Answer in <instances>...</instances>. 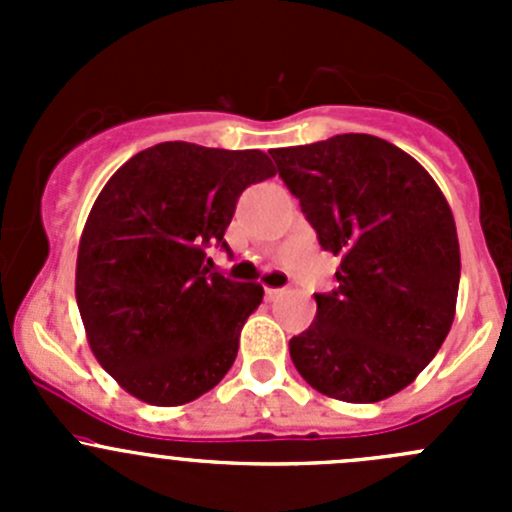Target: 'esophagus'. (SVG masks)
Here are the masks:
<instances>
[{
	"mask_svg": "<svg viewBox=\"0 0 512 512\" xmlns=\"http://www.w3.org/2000/svg\"><path fill=\"white\" fill-rule=\"evenodd\" d=\"M280 294H282V289H277V287H267V289H265V297L270 299V302H272V299L280 297Z\"/></svg>",
	"mask_w": 512,
	"mask_h": 512,
	"instance_id": "esophagus-1",
	"label": "esophagus"
}]
</instances>
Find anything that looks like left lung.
Returning a JSON list of instances; mask_svg holds the SVG:
<instances>
[{
	"label": "left lung",
	"mask_w": 512,
	"mask_h": 512,
	"mask_svg": "<svg viewBox=\"0 0 512 512\" xmlns=\"http://www.w3.org/2000/svg\"><path fill=\"white\" fill-rule=\"evenodd\" d=\"M272 158L322 250L342 257L339 287L289 339L312 389L349 404L399 394L428 366L456 314L461 250L436 180L384 138L342 133Z\"/></svg>",
	"instance_id": "obj_1"
}]
</instances>
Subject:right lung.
Masks as SVG:
<instances>
[{
	"label": "right lung",
	"mask_w": 512,
	"mask_h": 512,
	"mask_svg": "<svg viewBox=\"0 0 512 512\" xmlns=\"http://www.w3.org/2000/svg\"><path fill=\"white\" fill-rule=\"evenodd\" d=\"M275 175L262 151L168 141L136 153L98 193L76 257V304L98 364L151 406L220 384L260 307L257 282L210 272L237 198Z\"/></svg>",
	"instance_id": "obj_1"
}]
</instances>
